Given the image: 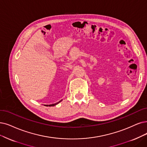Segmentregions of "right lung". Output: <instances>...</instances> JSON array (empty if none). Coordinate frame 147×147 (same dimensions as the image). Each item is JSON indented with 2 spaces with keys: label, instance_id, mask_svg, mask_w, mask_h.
<instances>
[{
  "label": "right lung",
  "instance_id": "add662e5",
  "mask_svg": "<svg viewBox=\"0 0 147 147\" xmlns=\"http://www.w3.org/2000/svg\"><path fill=\"white\" fill-rule=\"evenodd\" d=\"M61 101H60L59 102H57V103H55V104H50V105H49V106H54V105H57V104H58V103H59L60 102H61ZM46 106H48V105H46Z\"/></svg>",
  "mask_w": 147,
  "mask_h": 147
}]
</instances>
